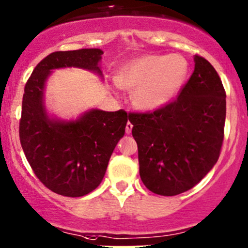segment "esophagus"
I'll return each instance as SVG.
<instances>
[{
    "label": "esophagus",
    "mask_w": 248,
    "mask_h": 248,
    "mask_svg": "<svg viewBox=\"0 0 248 248\" xmlns=\"http://www.w3.org/2000/svg\"><path fill=\"white\" fill-rule=\"evenodd\" d=\"M132 129H133V124H130V122H127V124H126V133H127V134H130V133H132Z\"/></svg>",
    "instance_id": "obj_1"
}]
</instances>
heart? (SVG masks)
Instances as JSON below:
<instances>
[{"mask_svg":"<svg viewBox=\"0 0 248 248\" xmlns=\"http://www.w3.org/2000/svg\"><path fill=\"white\" fill-rule=\"evenodd\" d=\"M188 74V62L179 54L143 55L133 60L116 78L122 88L135 91L133 101L142 110H157L173 101Z\"/></svg>","mask_w":248,"mask_h":248,"instance_id":"obj_1","label":"heart"}]
</instances>
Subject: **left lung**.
<instances>
[{"label":"left lung","mask_w":248,"mask_h":248,"mask_svg":"<svg viewBox=\"0 0 248 248\" xmlns=\"http://www.w3.org/2000/svg\"><path fill=\"white\" fill-rule=\"evenodd\" d=\"M194 72L175 101L130 114L140 178L149 190L173 197L194 187L217 164L224 140L226 94L213 66L194 56Z\"/></svg>","instance_id":"left-lung-1"}]
</instances>
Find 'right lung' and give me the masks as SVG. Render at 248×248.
<instances>
[{
	"mask_svg": "<svg viewBox=\"0 0 248 248\" xmlns=\"http://www.w3.org/2000/svg\"><path fill=\"white\" fill-rule=\"evenodd\" d=\"M102 54L99 48L51 53L24 87L21 146L40 181L64 197H83L101 184L129 116L122 109L92 108L76 118H58L46 105V87L54 70L63 68L89 70L103 78Z\"/></svg>",
	"mask_w": 248,
	"mask_h": 248,
	"instance_id": "add662e5",
	"label": "right lung"
}]
</instances>
